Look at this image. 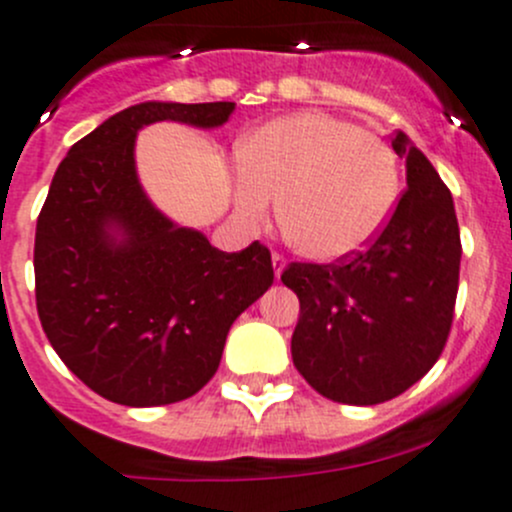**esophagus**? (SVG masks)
<instances>
[{"mask_svg":"<svg viewBox=\"0 0 512 512\" xmlns=\"http://www.w3.org/2000/svg\"><path fill=\"white\" fill-rule=\"evenodd\" d=\"M285 267H287V260L275 252V255H272V270H275L277 280H280V275H282V272H285Z\"/></svg>","mask_w":512,"mask_h":512,"instance_id":"esophagus-1","label":"esophagus"}]
</instances>
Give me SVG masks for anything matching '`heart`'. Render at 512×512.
I'll return each instance as SVG.
<instances>
[{
  "label": "heart",
  "instance_id": "heart-1",
  "mask_svg": "<svg viewBox=\"0 0 512 512\" xmlns=\"http://www.w3.org/2000/svg\"><path fill=\"white\" fill-rule=\"evenodd\" d=\"M232 200L262 225L282 198L285 235L314 262L359 255L384 232L401 198L396 156L352 121L319 111L272 118L237 143Z\"/></svg>",
  "mask_w": 512,
  "mask_h": 512
}]
</instances>
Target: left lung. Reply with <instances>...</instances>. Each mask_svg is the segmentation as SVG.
Returning a JSON list of instances; mask_svg holds the SVG:
<instances>
[{"mask_svg": "<svg viewBox=\"0 0 512 512\" xmlns=\"http://www.w3.org/2000/svg\"><path fill=\"white\" fill-rule=\"evenodd\" d=\"M406 185L369 250L339 265H289L299 297L292 361L337 404L374 406L404 394L441 356L453 322L461 232L451 190L404 131Z\"/></svg>", "mask_w": 512, "mask_h": 512, "instance_id": "8db88e82", "label": "left lung"}]
</instances>
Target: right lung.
<instances>
[{
    "label": "right lung",
    "instance_id": "add662e5",
    "mask_svg": "<svg viewBox=\"0 0 512 512\" xmlns=\"http://www.w3.org/2000/svg\"><path fill=\"white\" fill-rule=\"evenodd\" d=\"M235 103L143 101L69 148L39 213L36 309L59 359L113 404L198 394L232 322L275 280L260 242L223 252L143 190L136 136L158 121L218 128Z\"/></svg>",
    "mask_w": 512,
    "mask_h": 512
}]
</instances>
